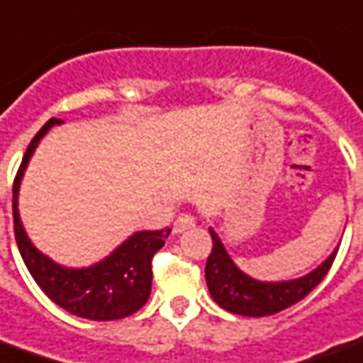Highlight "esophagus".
<instances>
[{"mask_svg":"<svg viewBox=\"0 0 363 363\" xmlns=\"http://www.w3.org/2000/svg\"><path fill=\"white\" fill-rule=\"evenodd\" d=\"M194 225H196V217H194V215H179L176 219V223H174V233H184L186 229L194 227Z\"/></svg>","mask_w":363,"mask_h":363,"instance_id":"obj_1","label":"esophagus"}]
</instances>
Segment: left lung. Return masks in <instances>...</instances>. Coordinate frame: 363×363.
<instances>
[{
    "label": "left lung",
    "mask_w": 363,
    "mask_h": 363,
    "mask_svg": "<svg viewBox=\"0 0 363 363\" xmlns=\"http://www.w3.org/2000/svg\"><path fill=\"white\" fill-rule=\"evenodd\" d=\"M209 233L213 239V249L207 257L206 264L207 289L221 308L233 314H241V316H271L302 301L314 286H318L322 282L338 253L336 249L320 267L301 279L262 282L245 274L231 261V257L225 251L221 239L217 237L213 229H209Z\"/></svg>",
    "instance_id": "8db88e82"
}]
</instances>
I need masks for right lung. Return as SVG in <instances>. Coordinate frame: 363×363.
<instances>
[{
    "mask_svg": "<svg viewBox=\"0 0 363 363\" xmlns=\"http://www.w3.org/2000/svg\"><path fill=\"white\" fill-rule=\"evenodd\" d=\"M62 120L51 118L27 146L13 182V229L19 253L35 282L55 304L89 320H118L140 311L152 291V257L166 243L169 229L130 235L101 262L86 269H69L37 251L19 219L17 196L25 167L45 134Z\"/></svg>",
    "mask_w": 363,
    "mask_h": 363,
    "instance_id": "add662e5",
    "label": "right lung"
}]
</instances>
